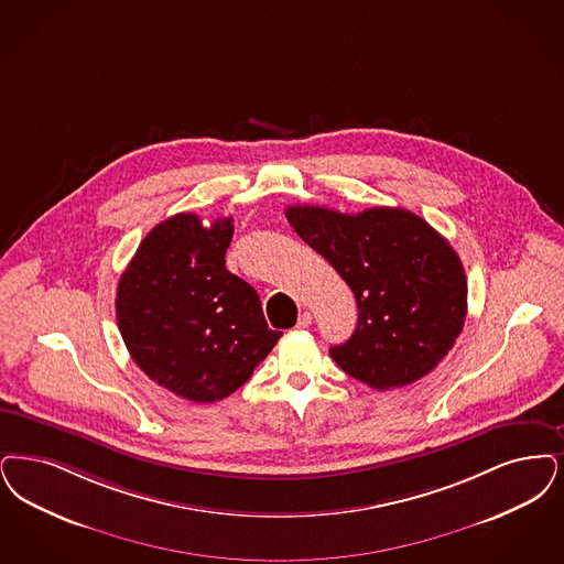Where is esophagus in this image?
Segmentation results:
<instances>
[{"instance_id":"esophagus-1","label":"esophagus","mask_w":564,"mask_h":564,"mask_svg":"<svg viewBox=\"0 0 564 564\" xmlns=\"http://www.w3.org/2000/svg\"><path fill=\"white\" fill-rule=\"evenodd\" d=\"M311 323H313V315L308 311H304L302 315L297 316V327L300 329H306Z\"/></svg>"}]
</instances>
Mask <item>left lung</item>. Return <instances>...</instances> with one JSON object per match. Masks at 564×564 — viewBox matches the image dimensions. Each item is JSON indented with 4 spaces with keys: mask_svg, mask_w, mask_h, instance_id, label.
I'll list each match as a JSON object with an SVG mask.
<instances>
[{
    "mask_svg": "<svg viewBox=\"0 0 564 564\" xmlns=\"http://www.w3.org/2000/svg\"><path fill=\"white\" fill-rule=\"evenodd\" d=\"M293 230L352 290L357 329L329 355L376 390L417 382L443 361L464 329L468 283L449 241L401 207L339 214L290 205Z\"/></svg>",
    "mask_w": 564,
    "mask_h": 564,
    "instance_id": "8db88e82",
    "label": "left lung"
}]
</instances>
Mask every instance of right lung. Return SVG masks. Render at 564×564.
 <instances>
[{
	"mask_svg": "<svg viewBox=\"0 0 564 564\" xmlns=\"http://www.w3.org/2000/svg\"><path fill=\"white\" fill-rule=\"evenodd\" d=\"M232 218L197 214L159 223L117 285V325L135 365L193 403H214L248 382L281 332L269 329L256 290L226 271Z\"/></svg>",
	"mask_w": 564,
	"mask_h": 564,
	"instance_id": "right-lung-1",
	"label": "right lung"
}]
</instances>
